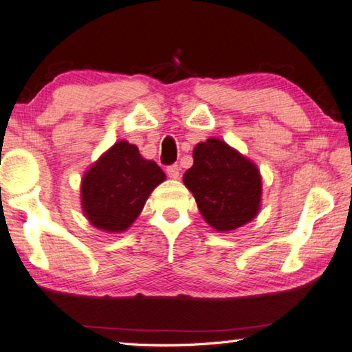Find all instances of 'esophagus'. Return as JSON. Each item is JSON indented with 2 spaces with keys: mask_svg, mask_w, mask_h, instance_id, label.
I'll use <instances>...</instances> for the list:
<instances>
[{
  "mask_svg": "<svg viewBox=\"0 0 352 352\" xmlns=\"http://www.w3.org/2000/svg\"><path fill=\"white\" fill-rule=\"evenodd\" d=\"M166 174L169 175L170 178H174V180H177V178L180 177V167H178L177 164H172L166 169Z\"/></svg>",
  "mask_w": 352,
  "mask_h": 352,
  "instance_id": "obj_1",
  "label": "esophagus"
}]
</instances>
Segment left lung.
<instances>
[{
	"label": "left lung",
	"instance_id": "8db88e82",
	"mask_svg": "<svg viewBox=\"0 0 352 352\" xmlns=\"http://www.w3.org/2000/svg\"><path fill=\"white\" fill-rule=\"evenodd\" d=\"M192 160L183 183L217 232H230L258 217L262 177L253 161L217 138L194 146Z\"/></svg>",
	"mask_w": 352,
	"mask_h": 352
}]
</instances>
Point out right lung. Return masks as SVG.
<instances>
[{
	"instance_id": "1",
	"label": "right lung",
	"mask_w": 352,
	"mask_h": 352,
	"mask_svg": "<svg viewBox=\"0 0 352 352\" xmlns=\"http://www.w3.org/2000/svg\"><path fill=\"white\" fill-rule=\"evenodd\" d=\"M166 174L145 160L134 144L118 140L85 170L80 185L82 212L91 226L109 234L131 228L146 199Z\"/></svg>"
}]
</instances>
